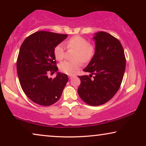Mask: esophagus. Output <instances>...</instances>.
<instances>
[{
    "instance_id": "esophagus-1",
    "label": "esophagus",
    "mask_w": 146,
    "mask_h": 146,
    "mask_svg": "<svg viewBox=\"0 0 146 146\" xmlns=\"http://www.w3.org/2000/svg\"><path fill=\"white\" fill-rule=\"evenodd\" d=\"M73 78L72 76H69V79H72Z\"/></svg>"
}]
</instances>
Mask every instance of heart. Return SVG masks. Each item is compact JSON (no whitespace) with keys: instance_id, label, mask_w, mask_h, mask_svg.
I'll return each instance as SVG.
<instances>
[{"instance_id":"1","label":"heart","mask_w":146,"mask_h":146,"mask_svg":"<svg viewBox=\"0 0 146 146\" xmlns=\"http://www.w3.org/2000/svg\"><path fill=\"white\" fill-rule=\"evenodd\" d=\"M65 44L68 49L76 50L74 59L77 60L63 62L60 64L59 69L63 73L72 76L75 74L80 67L81 62L80 60L82 62L86 63L92 58L95 53V48L92 44L88 43L86 39L78 36L72 37L68 40ZM54 55L56 59L58 61L62 60L64 58L65 48L62 44H60L54 48Z\"/></svg>"}]
</instances>
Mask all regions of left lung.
Masks as SVG:
<instances>
[{
  "label": "left lung",
  "mask_w": 146,
  "mask_h": 146,
  "mask_svg": "<svg viewBox=\"0 0 146 146\" xmlns=\"http://www.w3.org/2000/svg\"><path fill=\"white\" fill-rule=\"evenodd\" d=\"M94 55L84 71L88 76H78L80 85L79 96L90 106H100L113 97L122 82L125 68V58L122 45L116 38L106 32H99L94 36ZM92 75L95 76L92 79Z\"/></svg>",
  "instance_id": "1"
}]
</instances>
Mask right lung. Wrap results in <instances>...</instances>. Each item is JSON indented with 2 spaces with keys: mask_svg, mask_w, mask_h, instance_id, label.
<instances>
[{
  "mask_svg": "<svg viewBox=\"0 0 146 146\" xmlns=\"http://www.w3.org/2000/svg\"><path fill=\"white\" fill-rule=\"evenodd\" d=\"M67 36L38 31L22 44L17 62V74L23 92L37 104L48 106L56 102L68 81V76L59 72L54 78L48 77V74L58 70L54 49Z\"/></svg>",
  "mask_w": 146,
  "mask_h": 146,
  "instance_id": "1",
  "label": "right lung"
}]
</instances>
